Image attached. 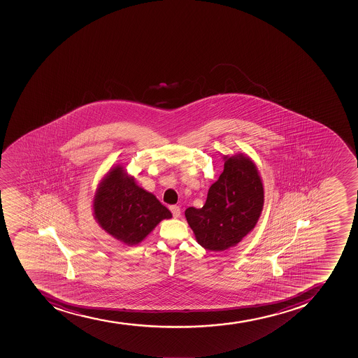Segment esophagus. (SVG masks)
Here are the masks:
<instances>
[{
  "instance_id": "esophagus-1",
  "label": "esophagus",
  "mask_w": 358,
  "mask_h": 358,
  "mask_svg": "<svg viewBox=\"0 0 358 358\" xmlns=\"http://www.w3.org/2000/svg\"><path fill=\"white\" fill-rule=\"evenodd\" d=\"M169 208H171V213H173L174 218L180 217V208H178V205H173V206H171Z\"/></svg>"
}]
</instances>
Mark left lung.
Here are the masks:
<instances>
[{
	"instance_id": "8db88e82",
	"label": "left lung",
	"mask_w": 358,
	"mask_h": 358,
	"mask_svg": "<svg viewBox=\"0 0 358 358\" xmlns=\"http://www.w3.org/2000/svg\"><path fill=\"white\" fill-rule=\"evenodd\" d=\"M262 180L249 157H227L201 208L185 210L198 243L211 252L234 247L255 227L262 212Z\"/></svg>"
}]
</instances>
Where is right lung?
Listing matches in <instances>:
<instances>
[{"label":"right lung","mask_w":358,"mask_h":358,"mask_svg":"<svg viewBox=\"0 0 358 358\" xmlns=\"http://www.w3.org/2000/svg\"><path fill=\"white\" fill-rule=\"evenodd\" d=\"M94 213L104 231L129 245L143 241L161 220L171 218V211L154 194L136 185L120 166L99 185Z\"/></svg>","instance_id":"1"}]
</instances>
